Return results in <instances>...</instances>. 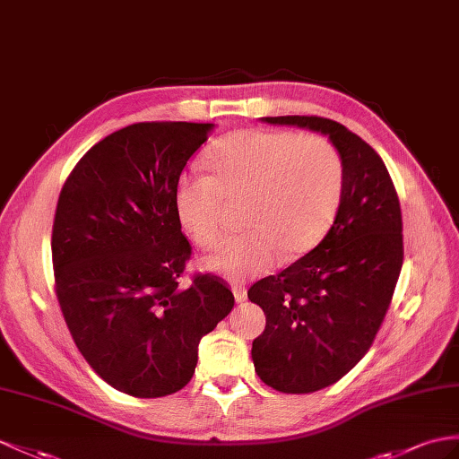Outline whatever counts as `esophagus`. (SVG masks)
Returning a JSON list of instances; mask_svg holds the SVG:
<instances>
[{
	"instance_id": "obj_1",
	"label": "esophagus",
	"mask_w": 459,
	"mask_h": 459,
	"mask_svg": "<svg viewBox=\"0 0 459 459\" xmlns=\"http://www.w3.org/2000/svg\"><path fill=\"white\" fill-rule=\"evenodd\" d=\"M233 296H236V301L238 304H241V301L247 299V290H245V286H233Z\"/></svg>"
}]
</instances>
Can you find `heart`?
<instances>
[{
  "instance_id": "heart-1",
  "label": "heart",
  "mask_w": 459,
  "mask_h": 459,
  "mask_svg": "<svg viewBox=\"0 0 459 459\" xmlns=\"http://www.w3.org/2000/svg\"><path fill=\"white\" fill-rule=\"evenodd\" d=\"M212 177L183 173L175 186V210L200 249L221 239L223 196L247 195L243 221L249 230L230 238L206 259L210 271L231 281L266 274L290 256L323 239L344 191L341 152L321 136L298 132L239 130L208 153Z\"/></svg>"
}]
</instances>
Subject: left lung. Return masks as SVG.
Returning a JSON list of instances; mask_svg holds the SVG:
<instances>
[{
  "label": "left lung",
  "mask_w": 459,
  "mask_h": 459,
  "mask_svg": "<svg viewBox=\"0 0 459 459\" xmlns=\"http://www.w3.org/2000/svg\"><path fill=\"white\" fill-rule=\"evenodd\" d=\"M263 120L325 134L344 161V191L327 236L247 292L266 316L251 351L256 376L282 394H314L370 351L403 264V220L382 158L354 132L323 117Z\"/></svg>",
  "instance_id": "obj_1"
}]
</instances>
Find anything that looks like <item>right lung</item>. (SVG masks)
Masks as SVG:
<instances>
[{
	"instance_id": "obj_1",
	"label": "right lung",
	"mask_w": 459,
	"mask_h": 459,
	"mask_svg": "<svg viewBox=\"0 0 459 459\" xmlns=\"http://www.w3.org/2000/svg\"><path fill=\"white\" fill-rule=\"evenodd\" d=\"M208 122H136L77 161L56 204L54 290L87 364L108 385L152 399L183 389L198 342L233 307L228 282L195 273L175 186Z\"/></svg>"
}]
</instances>
